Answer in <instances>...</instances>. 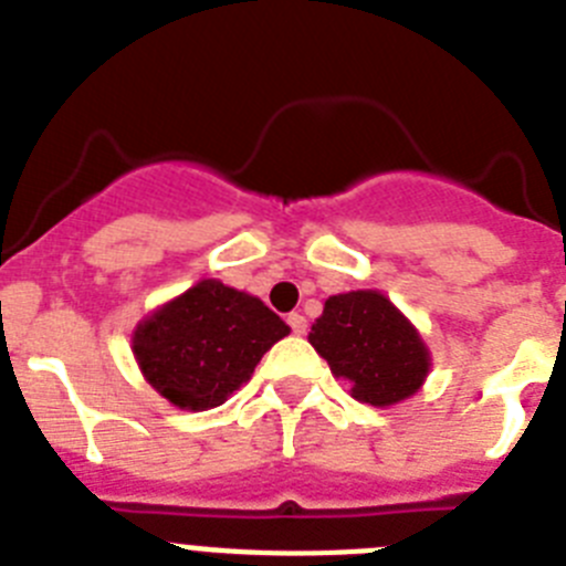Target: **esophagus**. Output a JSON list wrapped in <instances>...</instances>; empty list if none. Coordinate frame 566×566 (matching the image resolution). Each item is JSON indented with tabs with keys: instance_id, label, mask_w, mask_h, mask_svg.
Wrapping results in <instances>:
<instances>
[{
	"instance_id": "obj_1",
	"label": "esophagus",
	"mask_w": 566,
	"mask_h": 566,
	"mask_svg": "<svg viewBox=\"0 0 566 566\" xmlns=\"http://www.w3.org/2000/svg\"><path fill=\"white\" fill-rule=\"evenodd\" d=\"M289 326H292V332L294 334H297V337H300V334H306V317H303V314H300V312H292V314H289Z\"/></svg>"
}]
</instances>
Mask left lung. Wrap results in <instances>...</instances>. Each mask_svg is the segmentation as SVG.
Wrapping results in <instances>:
<instances>
[{"instance_id":"obj_1","label":"left lung","mask_w":566,"mask_h":566,"mask_svg":"<svg viewBox=\"0 0 566 566\" xmlns=\"http://www.w3.org/2000/svg\"><path fill=\"white\" fill-rule=\"evenodd\" d=\"M308 343L334 377L352 382L359 402L397 405L413 397L431 371V354L411 319L374 289L326 300Z\"/></svg>"}]
</instances>
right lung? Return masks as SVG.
Segmentation results:
<instances>
[{"mask_svg": "<svg viewBox=\"0 0 566 566\" xmlns=\"http://www.w3.org/2000/svg\"><path fill=\"white\" fill-rule=\"evenodd\" d=\"M292 328L263 300L201 280L155 308L133 332L144 379L181 411L227 402Z\"/></svg>", "mask_w": 566, "mask_h": 566, "instance_id": "right-lung-1", "label": "right lung"}]
</instances>
